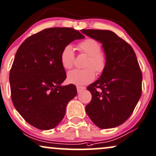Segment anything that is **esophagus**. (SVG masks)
Instances as JSON below:
<instances>
[{
	"label": "esophagus",
	"instance_id": "esophagus-1",
	"mask_svg": "<svg viewBox=\"0 0 156 156\" xmlns=\"http://www.w3.org/2000/svg\"><path fill=\"white\" fill-rule=\"evenodd\" d=\"M85 87H81V86H78L76 87V90H77V92L78 93H80L82 92V91H84V90H85Z\"/></svg>",
	"mask_w": 156,
	"mask_h": 156
}]
</instances>
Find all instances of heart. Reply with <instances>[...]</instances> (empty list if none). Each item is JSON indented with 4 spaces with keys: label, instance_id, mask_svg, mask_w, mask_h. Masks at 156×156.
Returning a JSON list of instances; mask_svg holds the SVG:
<instances>
[{
    "label": "heart",
    "instance_id": "1",
    "mask_svg": "<svg viewBox=\"0 0 156 156\" xmlns=\"http://www.w3.org/2000/svg\"><path fill=\"white\" fill-rule=\"evenodd\" d=\"M79 48L82 53L87 54V58L83 69H73L68 72L67 81L75 85H83L92 82L95 77V72L102 73L106 67V57L100 51V45L93 38H87L79 44ZM61 63L66 69L73 66L74 62V48L67 45L63 48L60 56Z\"/></svg>",
    "mask_w": 156,
    "mask_h": 156
}]
</instances>
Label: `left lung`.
Masks as SVG:
<instances>
[{"label":"left lung","instance_id":"8db88e82","mask_svg":"<svg viewBox=\"0 0 156 156\" xmlns=\"http://www.w3.org/2000/svg\"><path fill=\"white\" fill-rule=\"evenodd\" d=\"M81 31L102 44L106 67L98 80L87 89L92 100L85 110L102 129L118 127L130 118L142 92V73L133 48L109 30Z\"/></svg>","mask_w":156,"mask_h":156}]
</instances>
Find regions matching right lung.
Masks as SVG:
<instances>
[{
  "instance_id": "obj_1",
  "label": "right lung",
  "mask_w": 156,
  "mask_h": 156,
  "mask_svg": "<svg viewBox=\"0 0 156 156\" xmlns=\"http://www.w3.org/2000/svg\"><path fill=\"white\" fill-rule=\"evenodd\" d=\"M84 38L72 28H50L26 38L16 51L9 75L12 102L32 126L51 130L64 118L77 92L74 84L62 85L66 75L61 53Z\"/></svg>"
}]
</instances>
